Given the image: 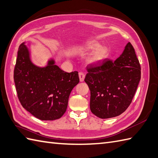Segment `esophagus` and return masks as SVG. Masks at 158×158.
Returning <instances> with one entry per match:
<instances>
[{
    "label": "esophagus",
    "instance_id": "34e87169",
    "mask_svg": "<svg viewBox=\"0 0 158 158\" xmlns=\"http://www.w3.org/2000/svg\"><path fill=\"white\" fill-rule=\"evenodd\" d=\"M85 74L82 72H79V78H80V82H83L84 79H85Z\"/></svg>",
    "mask_w": 158,
    "mask_h": 158
}]
</instances>
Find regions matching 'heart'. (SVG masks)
<instances>
[{
    "mask_svg": "<svg viewBox=\"0 0 158 158\" xmlns=\"http://www.w3.org/2000/svg\"><path fill=\"white\" fill-rule=\"evenodd\" d=\"M85 50L87 52H94L88 60V62L93 65H97L104 61L108 57L109 50L106 47H102V45L95 41H91L86 44Z\"/></svg>",
    "mask_w": 158,
    "mask_h": 158,
    "instance_id": "heart-1",
    "label": "heart"
}]
</instances>
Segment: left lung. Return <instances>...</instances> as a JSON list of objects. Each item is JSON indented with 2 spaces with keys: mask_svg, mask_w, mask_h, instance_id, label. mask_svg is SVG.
Listing matches in <instances>:
<instances>
[{
  "mask_svg": "<svg viewBox=\"0 0 158 158\" xmlns=\"http://www.w3.org/2000/svg\"><path fill=\"white\" fill-rule=\"evenodd\" d=\"M85 81L91 91L90 109L101 118L117 117L126 110L140 82L141 68L135 50L127 43L116 59L90 65Z\"/></svg>",
  "mask_w": 158,
  "mask_h": 158,
  "instance_id": "left-lung-1",
  "label": "left lung"
}]
</instances>
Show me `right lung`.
<instances>
[{"label": "right lung", "mask_w": 158, "mask_h": 158, "mask_svg": "<svg viewBox=\"0 0 158 158\" xmlns=\"http://www.w3.org/2000/svg\"><path fill=\"white\" fill-rule=\"evenodd\" d=\"M14 79L21 105L43 121L62 117L67 110L70 93L80 81L78 72H64L53 59L45 67L35 65L24 43L18 48Z\"/></svg>", "instance_id": "1"}]
</instances>
